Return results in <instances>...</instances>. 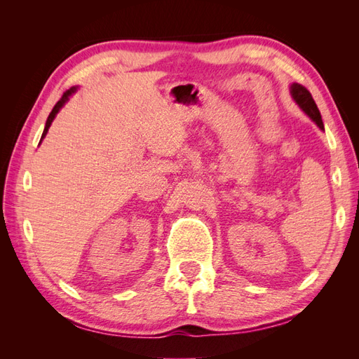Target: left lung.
Returning <instances> with one entry per match:
<instances>
[{"label": "left lung", "instance_id": "8db88e82", "mask_svg": "<svg viewBox=\"0 0 359 359\" xmlns=\"http://www.w3.org/2000/svg\"><path fill=\"white\" fill-rule=\"evenodd\" d=\"M290 95L292 99L295 100V103L301 107L302 112L309 115L314 123L318 124V127L320 130H323V123H322V116L320 112L318 109L316 103H314L313 97L310 94V91L306 88V86H302L301 83H292L290 85Z\"/></svg>", "mask_w": 359, "mask_h": 359}]
</instances>
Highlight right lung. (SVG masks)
Returning a JSON list of instances; mask_svg holds the SVG:
<instances>
[{
    "instance_id": "add662e5",
    "label": "right lung",
    "mask_w": 359,
    "mask_h": 359,
    "mask_svg": "<svg viewBox=\"0 0 359 359\" xmlns=\"http://www.w3.org/2000/svg\"><path fill=\"white\" fill-rule=\"evenodd\" d=\"M76 90H78V86H72V88H70V90H67L66 93H64V94H62V97H61V99L58 100V103H57L55 106H53V109H52V112L49 114V116H48V119H46V126H45V130H43V135H41V139L46 136V133H48V130H49V127H50V124H52V121H53V118H55V116H57V114L60 112V109H61V107H62L64 104H66V103L69 102V97H70L72 94H74V93H76Z\"/></svg>"
}]
</instances>
